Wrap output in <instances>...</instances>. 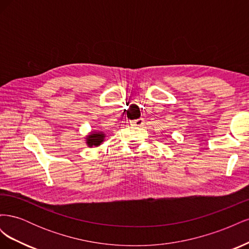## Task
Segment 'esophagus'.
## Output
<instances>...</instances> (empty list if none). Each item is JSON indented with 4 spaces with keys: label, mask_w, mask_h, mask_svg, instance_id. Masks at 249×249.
<instances>
[{
    "label": "esophagus",
    "mask_w": 249,
    "mask_h": 249,
    "mask_svg": "<svg viewBox=\"0 0 249 249\" xmlns=\"http://www.w3.org/2000/svg\"><path fill=\"white\" fill-rule=\"evenodd\" d=\"M132 125H137V126H141L144 124V119L143 118H138V119H134L131 122Z\"/></svg>",
    "instance_id": "esophagus-1"
}]
</instances>
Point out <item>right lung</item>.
<instances>
[{"mask_svg": "<svg viewBox=\"0 0 249 249\" xmlns=\"http://www.w3.org/2000/svg\"><path fill=\"white\" fill-rule=\"evenodd\" d=\"M104 137H105L104 134H102V133H95V134L89 135L88 138H87V144L89 146L100 145L104 140Z\"/></svg>", "mask_w": 249, "mask_h": 249, "instance_id": "obj_1", "label": "right lung"}]
</instances>
